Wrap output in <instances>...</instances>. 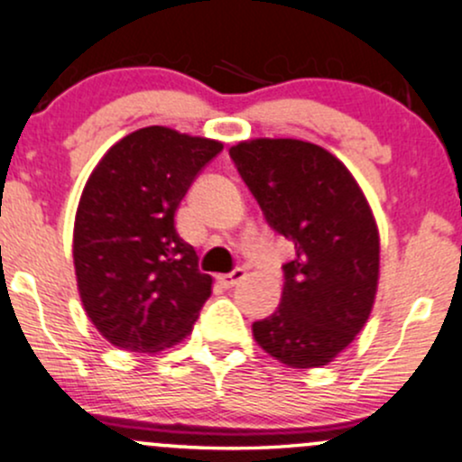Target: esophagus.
I'll use <instances>...</instances> for the list:
<instances>
[{
	"label": "esophagus",
	"mask_w": 462,
	"mask_h": 462,
	"mask_svg": "<svg viewBox=\"0 0 462 462\" xmlns=\"http://www.w3.org/2000/svg\"><path fill=\"white\" fill-rule=\"evenodd\" d=\"M243 278H245V269H243V267H236L235 272L219 275V282L224 284V286H227V289H230V286H236L238 282H241Z\"/></svg>",
	"instance_id": "obj_1"
}]
</instances>
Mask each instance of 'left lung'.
Masks as SVG:
<instances>
[{
	"mask_svg": "<svg viewBox=\"0 0 462 462\" xmlns=\"http://www.w3.org/2000/svg\"><path fill=\"white\" fill-rule=\"evenodd\" d=\"M269 227L295 245L280 306L254 321L264 352L295 369L328 365L363 330L378 289L380 238L363 190L319 145L256 139L230 150Z\"/></svg>",
	"mask_w": 462,
	"mask_h": 462,
	"instance_id": "obj_1",
	"label": "left lung"
}]
</instances>
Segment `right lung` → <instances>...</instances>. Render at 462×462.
<instances>
[{
    "label": "right lung",
    "instance_id": "obj_1",
    "mask_svg": "<svg viewBox=\"0 0 462 462\" xmlns=\"http://www.w3.org/2000/svg\"><path fill=\"white\" fill-rule=\"evenodd\" d=\"M224 145L150 125L106 152L82 190L73 264L84 310L128 352H161L193 330L213 278L176 232V210Z\"/></svg>",
    "mask_w": 462,
    "mask_h": 462
}]
</instances>
